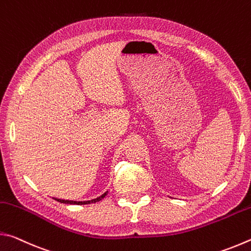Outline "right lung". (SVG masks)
Here are the masks:
<instances>
[{"mask_svg": "<svg viewBox=\"0 0 251 251\" xmlns=\"http://www.w3.org/2000/svg\"><path fill=\"white\" fill-rule=\"evenodd\" d=\"M106 195H107V192L104 193V194L101 195V196H100V197H97V198H95V199H92V201H65V199H58V198H54V199H55V201H59V202H63V203H71V205H87V203H93V202H97V201H101V199H103V198L106 196Z\"/></svg>", "mask_w": 251, "mask_h": 251, "instance_id": "add662e5", "label": "right lung"}]
</instances>
